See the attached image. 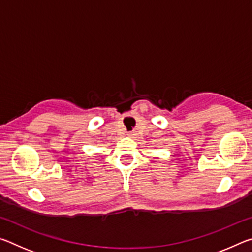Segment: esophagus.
Returning <instances> with one entry per match:
<instances>
[{"instance_id":"esophagus-1","label":"esophagus","mask_w":252,"mask_h":252,"mask_svg":"<svg viewBox=\"0 0 252 252\" xmlns=\"http://www.w3.org/2000/svg\"><path fill=\"white\" fill-rule=\"evenodd\" d=\"M126 134H127V136H133V135H134L133 132H127Z\"/></svg>"}]
</instances>
